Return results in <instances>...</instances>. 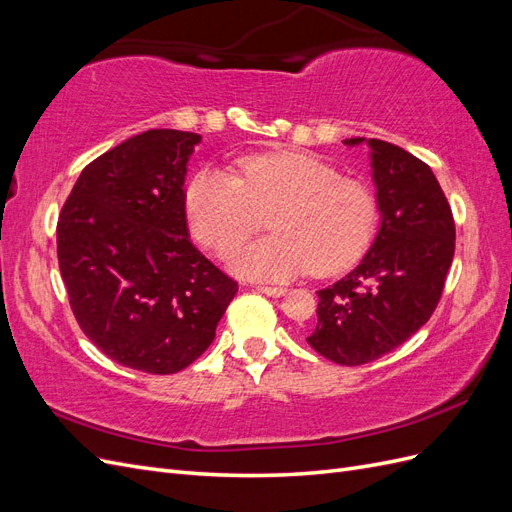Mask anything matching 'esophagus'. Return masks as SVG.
<instances>
[{"label":"esophagus","instance_id":"obj_1","mask_svg":"<svg viewBox=\"0 0 512 512\" xmlns=\"http://www.w3.org/2000/svg\"><path fill=\"white\" fill-rule=\"evenodd\" d=\"M262 294H267V297H275V299H280V297H284L286 294V288L284 286H265V284H260V286H256Z\"/></svg>","mask_w":512,"mask_h":512}]
</instances>
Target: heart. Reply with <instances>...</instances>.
<instances>
[{
  "instance_id": "b5f03b06",
  "label": "heart",
  "mask_w": 512,
  "mask_h": 512,
  "mask_svg": "<svg viewBox=\"0 0 512 512\" xmlns=\"http://www.w3.org/2000/svg\"><path fill=\"white\" fill-rule=\"evenodd\" d=\"M185 213L196 239L218 254L235 250L271 213L273 235L241 247L230 267L250 280L282 282L354 265L374 241L380 205L367 181L342 177L314 153L277 149L241 158L237 175L198 170Z\"/></svg>"
}]
</instances>
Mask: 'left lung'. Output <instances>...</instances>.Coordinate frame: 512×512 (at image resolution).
I'll list each match as a JSON object with an SVG mask.
<instances>
[{
    "label": "left lung",
    "instance_id": "1",
    "mask_svg": "<svg viewBox=\"0 0 512 512\" xmlns=\"http://www.w3.org/2000/svg\"><path fill=\"white\" fill-rule=\"evenodd\" d=\"M344 143L371 149L382 222L359 267L318 290V324L307 344L354 367L395 350L431 318L455 254V220L423 160L378 138Z\"/></svg>",
    "mask_w": 512,
    "mask_h": 512
}]
</instances>
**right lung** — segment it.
I'll use <instances>...</instances> for the list:
<instances>
[{
    "mask_svg": "<svg viewBox=\"0 0 512 512\" xmlns=\"http://www.w3.org/2000/svg\"><path fill=\"white\" fill-rule=\"evenodd\" d=\"M198 143L181 130L128 138L83 168L59 213L76 322L108 359L145 374L194 363L239 290L188 235L183 183Z\"/></svg>",
    "mask_w": 512,
    "mask_h": 512,
    "instance_id": "right-lung-1",
    "label": "right lung"
}]
</instances>
